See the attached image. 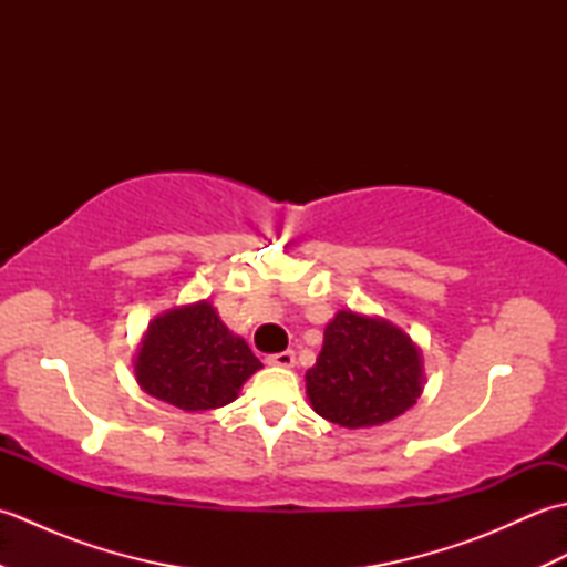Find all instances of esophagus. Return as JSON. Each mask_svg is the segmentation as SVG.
<instances>
[{"label": "esophagus", "mask_w": 567, "mask_h": 567, "mask_svg": "<svg viewBox=\"0 0 567 567\" xmlns=\"http://www.w3.org/2000/svg\"><path fill=\"white\" fill-rule=\"evenodd\" d=\"M268 365H277V368H292L295 365V353L292 351H282V353H270L265 358Z\"/></svg>", "instance_id": "1"}]
</instances>
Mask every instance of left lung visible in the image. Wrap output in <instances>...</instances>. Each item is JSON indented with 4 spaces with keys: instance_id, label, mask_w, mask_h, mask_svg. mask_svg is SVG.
Listing matches in <instances>:
<instances>
[{
    "instance_id": "left-lung-1",
    "label": "left lung",
    "mask_w": 567,
    "mask_h": 567,
    "mask_svg": "<svg viewBox=\"0 0 567 567\" xmlns=\"http://www.w3.org/2000/svg\"><path fill=\"white\" fill-rule=\"evenodd\" d=\"M307 394L315 412L339 426L384 424L419 400V348L390 321L339 311L307 370Z\"/></svg>"
}]
</instances>
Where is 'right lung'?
<instances>
[{
	"mask_svg": "<svg viewBox=\"0 0 567 567\" xmlns=\"http://www.w3.org/2000/svg\"><path fill=\"white\" fill-rule=\"evenodd\" d=\"M262 368L248 343L224 327L209 302L171 309L143 336L136 380L155 400L185 412L216 409L238 396Z\"/></svg>",
	"mask_w": 567,
	"mask_h": 567,
	"instance_id": "obj_1",
	"label": "right lung"
}]
</instances>
